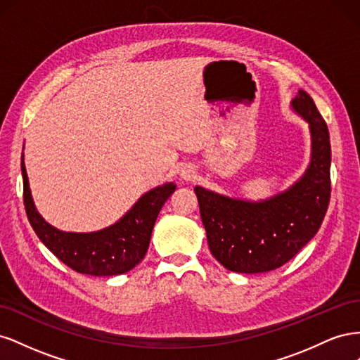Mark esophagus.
Returning <instances> with one entry per match:
<instances>
[{"instance_id":"esophagus-1","label":"esophagus","mask_w":360,"mask_h":360,"mask_svg":"<svg viewBox=\"0 0 360 360\" xmlns=\"http://www.w3.org/2000/svg\"><path fill=\"white\" fill-rule=\"evenodd\" d=\"M181 177H183L184 180H191V179L193 177V171H192L191 168H184V169H181Z\"/></svg>"}]
</instances>
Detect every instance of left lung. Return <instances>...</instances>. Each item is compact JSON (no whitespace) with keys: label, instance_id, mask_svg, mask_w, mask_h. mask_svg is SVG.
I'll use <instances>...</instances> for the list:
<instances>
[{"label":"left lung","instance_id":"8db88e82","mask_svg":"<svg viewBox=\"0 0 360 360\" xmlns=\"http://www.w3.org/2000/svg\"><path fill=\"white\" fill-rule=\"evenodd\" d=\"M309 123V168L276 197L249 202L195 186L212 255L231 271L261 274L281 267L317 234L330 200V138L311 96L300 90L291 102Z\"/></svg>","mask_w":360,"mask_h":360}]
</instances>
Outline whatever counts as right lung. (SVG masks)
Masks as SVG:
<instances>
[{"instance_id":"1","label":"right lung","mask_w":360,"mask_h":360,"mask_svg":"<svg viewBox=\"0 0 360 360\" xmlns=\"http://www.w3.org/2000/svg\"><path fill=\"white\" fill-rule=\"evenodd\" d=\"M24 205L28 221L37 237L51 252L70 269L93 276L122 275L144 258L151 231L162 205L176 191L167 183L147 192L117 224L96 233H63L43 221L31 198L22 155Z\"/></svg>"}]
</instances>
